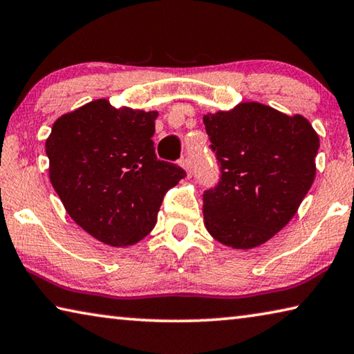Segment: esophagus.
I'll return each mask as SVG.
<instances>
[{
  "label": "esophagus",
  "mask_w": 354,
  "mask_h": 354,
  "mask_svg": "<svg viewBox=\"0 0 354 354\" xmlns=\"http://www.w3.org/2000/svg\"><path fill=\"white\" fill-rule=\"evenodd\" d=\"M179 165L183 167V169L187 171V176H190L192 175V167H190V159L189 158H183L181 160H179Z\"/></svg>",
  "instance_id": "obj_1"
}]
</instances>
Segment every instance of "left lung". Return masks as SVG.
Returning a JSON list of instances; mask_svg holds the SVG:
<instances>
[{"label":"left lung","mask_w":354,"mask_h":354,"mask_svg":"<svg viewBox=\"0 0 354 354\" xmlns=\"http://www.w3.org/2000/svg\"><path fill=\"white\" fill-rule=\"evenodd\" d=\"M220 181L203 194L206 230L236 250L259 247L289 223L315 178L319 136L306 118L261 103L203 117Z\"/></svg>","instance_id":"8db88e82"}]
</instances>
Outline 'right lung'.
I'll list each match as a JSON object with an SVG mask.
<instances>
[{
  "label": "right lung",
  "instance_id": "add662e5",
  "mask_svg": "<svg viewBox=\"0 0 354 354\" xmlns=\"http://www.w3.org/2000/svg\"><path fill=\"white\" fill-rule=\"evenodd\" d=\"M156 117L97 100L57 118L46 139L51 184L68 215L111 247L142 241L167 190L185 178L154 153Z\"/></svg>",
  "mask_w": 354,
  "mask_h": 354
}]
</instances>
